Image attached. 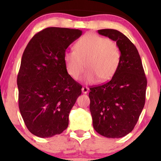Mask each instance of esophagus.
Masks as SVG:
<instances>
[{
    "label": "esophagus",
    "mask_w": 161,
    "mask_h": 161,
    "mask_svg": "<svg viewBox=\"0 0 161 161\" xmlns=\"http://www.w3.org/2000/svg\"><path fill=\"white\" fill-rule=\"evenodd\" d=\"M82 92L83 94H87L88 92H89V89L88 87H86V86H83V88H82Z\"/></svg>",
    "instance_id": "34e87169"
}]
</instances>
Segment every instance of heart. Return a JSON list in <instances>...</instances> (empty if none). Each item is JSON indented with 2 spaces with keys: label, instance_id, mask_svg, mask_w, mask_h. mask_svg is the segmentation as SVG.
I'll use <instances>...</instances> for the list:
<instances>
[{
  "label": "heart",
  "instance_id": "1",
  "mask_svg": "<svg viewBox=\"0 0 161 161\" xmlns=\"http://www.w3.org/2000/svg\"><path fill=\"white\" fill-rule=\"evenodd\" d=\"M121 53L111 39L94 34H87L75 45V50L66 51L64 62L68 74L74 80L80 78L85 64L88 70L83 76L87 84L109 80L114 75L120 63Z\"/></svg>",
  "mask_w": 161,
  "mask_h": 161
}]
</instances>
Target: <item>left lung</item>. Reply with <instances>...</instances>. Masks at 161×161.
<instances>
[{
  "instance_id": "8db88e82",
  "label": "left lung",
  "mask_w": 161,
  "mask_h": 161,
  "mask_svg": "<svg viewBox=\"0 0 161 161\" xmlns=\"http://www.w3.org/2000/svg\"><path fill=\"white\" fill-rule=\"evenodd\" d=\"M98 34L115 41L120 63L111 80L90 88V112L95 130L107 138H118L133 130L145 103L147 81L141 57L127 37L114 29Z\"/></svg>"
}]
</instances>
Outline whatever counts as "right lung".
Instances as JSON below:
<instances>
[{
    "instance_id": "1",
    "label": "right lung",
    "mask_w": 161,
    "mask_h": 161,
    "mask_svg": "<svg viewBox=\"0 0 161 161\" xmlns=\"http://www.w3.org/2000/svg\"><path fill=\"white\" fill-rule=\"evenodd\" d=\"M81 34L78 29L47 28L24 50L17 80L19 108L28 130L38 137H52L67 128L82 87L68 74L64 54Z\"/></svg>"
}]
</instances>
